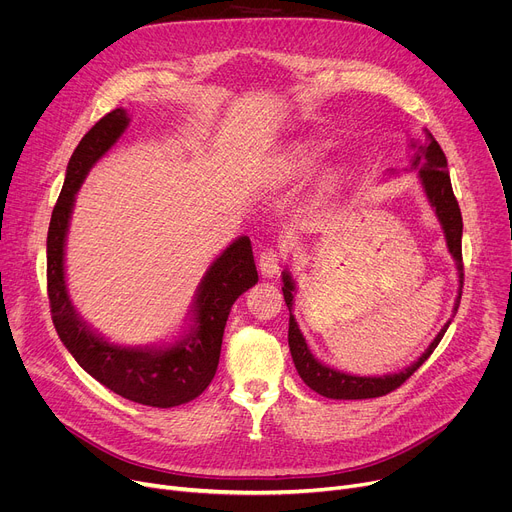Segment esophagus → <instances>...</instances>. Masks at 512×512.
<instances>
[{
	"label": "esophagus",
	"mask_w": 512,
	"mask_h": 512,
	"mask_svg": "<svg viewBox=\"0 0 512 512\" xmlns=\"http://www.w3.org/2000/svg\"><path fill=\"white\" fill-rule=\"evenodd\" d=\"M282 265V255L276 249H263L259 255V272L263 278H276Z\"/></svg>",
	"instance_id": "esophagus-1"
}]
</instances>
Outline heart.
Here are the masks:
<instances>
[{"label":"heart","mask_w":512,"mask_h":512,"mask_svg":"<svg viewBox=\"0 0 512 512\" xmlns=\"http://www.w3.org/2000/svg\"><path fill=\"white\" fill-rule=\"evenodd\" d=\"M321 164V155L311 145H294L292 151L284 159V172L282 178L297 180L303 176H309L317 166Z\"/></svg>","instance_id":"heart-1"}]
</instances>
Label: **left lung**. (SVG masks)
Wrapping results in <instances>:
<instances>
[{
	"label": "left lung",
	"mask_w": 512,
	"mask_h": 512,
	"mask_svg": "<svg viewBox=\"0 0 512 512\" xmlns=\"http://www.w3.org/2000/svg\"><path fill=\"white\" fill-rule=\"evenodd\" d=\"M415 149V157L411 161V168H419V180L423 191L427 195L429 205L434 207L438 222L444 230V238H446V247L456 263V272H459V297L454 301V313L461 305V294H463V249H461V238H463V215H461V207L459 201H456L454 193H452V184H450V174H448V161L446 155L442 151V147L438 145V141L434 139V134L425 130L421 143H413L411 145ZM282 292H284V301L286 307L290 311V319H288V346H290V355L294 361V367H297L299 375L303 378V382L315 390L317 394L326 396V398H336V400H361V398H378L384 396L392 390H396L398 386L405 384L411 375L429 359L436 351V346L440 344L444 332L448 330L450 321H446L444 328L438 332V336L432 340L425 348V353L413 361L409 367H405L398 373H388V375H351L344 373L338 369H332L324 363H319L311 351L309 346L299 330L297 319L292 315V299H294V280L290 276L288 270L282 272ZM454 317V315H452Z\"/></svg>",
	"instance_id": "1"
}]
</instances>
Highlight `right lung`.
I'll use <instances>...</instances> for the list:
<instances>
[{
	"label": "right lung",
	"mask_w": 512,
	"mask_h": 512,
	"mask_svg": "<svg viewBox=\"0 0 512 512\" xmlns=\"http://www.w3.org/2000/svg\"><path fill=\"white\" fill-rule=\"evenodd\" d=\"M126 110L103 116L74 149L60 199L47 232V294L53 326L70 355L89 375L139 405L170 409L197 398L213 380L220 363L224 328L234 301L257 284L249 236L236 238L205 272L193 303V326L166 348H130L107 342L76 313L64 272V247L74 197L89 170L122 137Z\"/></svg>",
	"instance_id": "1"
}]
</instances>
